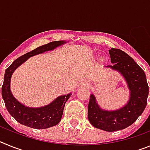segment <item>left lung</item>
<instances>
[{"instance_id": "obj_1", "label": "left lung", "mask_w": 150, "mask_h": 150, "mask_svg": "<svg viewBox=\"0 0 150 150\" xmlns=\"http://www.w3.org/2000/svg\"><path fill=\"white\" fill-rule=\"evenodd\" d=\"M109 53L112 65L107 67L120 73L125 79L130 91L129 100L120 109L105 110L100 108L95 95L91 94L88 119L95 128L112 132L130 126L142 114L147 104L149 86L145 73L132 57L119 49L111 48Z\"/></svg>"}]
</instances>
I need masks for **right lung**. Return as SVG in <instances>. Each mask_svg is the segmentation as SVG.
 Segmentation results:
<instances>
[{"label":"right lung","instance_id":"add662e5","mask_svg":"<svg viewBox=\"0 0 150 150\" xmlns=\"http://www.w3.org/2000/svg\"><path fill=\"white\" fill-rule=\"evenodd\" d=\"M64 43H66L64 40L53 41L39 46L35 50L16 59L10 64V67L6 68L1 89L2 97L8 112L20 124L36 129H45L55 126L62 120L64 107L67 100L71 97V93L61 95L50 104L44 107L32 108L21 104L14 98L10 91V79L12 74L16 69L28 60L30 57L53 50L58 46H62Z\"/></svg>","mask_w":150,"mask_h":150}]
</instances>
